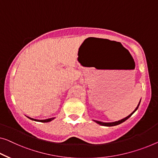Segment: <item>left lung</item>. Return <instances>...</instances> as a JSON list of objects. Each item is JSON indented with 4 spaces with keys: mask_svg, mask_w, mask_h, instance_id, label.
<instances>
[{
    "mask_svg": "<svg viewBox=\"0 0 158 158\" xmlns=\"http://www.w3.org/2000/svg\"><path fill=\"white\" fill-rule=\"evenodd\" d=\"M140 101L139 103H138V106L136 107V109H135V110H134V111H133V113H132V114H131L130 115H129L128 116H127V117L125 118L121 119V121H116V122H112V123H103V122H101V121H95L96 123H97L98 124L101 125V126H117V125H119V124H121V123H123L124 121H126L127 119L129 118H130V117L132 116V114H133V113L135 112V110L138 109V106H139V105H140Z\"/></svg>",
    "mask_w": 158,
    "mask_h": 158,
    "instance_id": "obj_1",
    "label": "left lung"
}]
</instances>
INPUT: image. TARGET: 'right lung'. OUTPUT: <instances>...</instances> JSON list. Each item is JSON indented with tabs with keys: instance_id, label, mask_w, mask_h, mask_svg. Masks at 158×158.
<instances>
[{
	"instance_id": "obj_1",
	"label": "right lung",
	"mask_w": 158,
	"mask_h": 158,
	"mask_svg": "<svg viewBox=\"0 0 158 158\" xmlns=\"http://www.w3.org/2000/svg\"><path fill=\"white\" fill-rule=\"evenodd\" d=\"M28 118H29V117H28ZM29 118L31 119V120H33V121H35L42 122V123H48V122H49V121H52L53 119H55V118H48V119H46V120H37V119L31 118Z\"/></svg>"
}]
</instances>
